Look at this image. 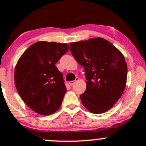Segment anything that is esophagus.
<instances>
[{"label":"esophagus","instance_id":"obj_1","mask_svg":"<svg viewBox=\"0 0 146 146\" xmlns=\"http://www.w3.org/2000/svg\"><path fill=\"white\" fill-rule=\"evenodd\" d=\"M78 80H79V78H76V80H75L70 81V82H69V84H70V85H74V84L76 83V82H77V81H78Z\"/></svg>","mask_w":146,"mask_h":146}]
</instances>
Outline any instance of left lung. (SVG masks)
<instances>
[{"label":"left lung","instance_id":"1","mask_svg":"<svg viewBox=\"0 0 146 146\" xmlns=\"http://www.w3.org/2000/svg\"><path fill=\"white\" fill-rule=\"evenodd\" d=\"M70 50L84 67L87 88L80 96L90 112H106L119 100L125 90L127 66L122 52L102 38L70 42Z\"/></svg>","mask_w":146,"mask_h":146}]
</instances>
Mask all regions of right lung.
<instances>
[{
    "label": "right lung",
    "instance_id": "obj_1",
    "mask_svg": "<svg viewBox=\"0 0 146 146\" xmlns=\"http://www.w3.org/2000/svg\"><path fill=\"white\" fill-rule=\"evenodd\" d=\"M68 49L66 43L38 41L17 63V90L24 103L38 114L50 115L60 108L66 87L55 64Z\"/></svg>",
    "mask_w": 146,
    "mask_h": 146
}]
</instances>
